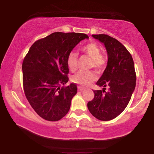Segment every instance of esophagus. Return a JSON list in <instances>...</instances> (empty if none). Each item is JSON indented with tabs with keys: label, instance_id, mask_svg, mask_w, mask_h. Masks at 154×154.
Listing matches in <instances>:
<instances>
[{
	"label": "esophagus",
	"instance_id": "34e87169",
	"mask_svg": "<svg viewBox=\"0 0 154 154\" xmlns=\"http://www.w3.org/2000/svg\"><path fill=\"white\" fill-rule=\"evenodd\" d=\"M77 88H78V90H79V91H83V90L85 89V88H84V87H82V86H78Z\"/></svg>",
	"mask_w": 154,
	"mask_h": 154
}]
</instances>
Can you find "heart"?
<instances>
[{"mask_svg":"<svg viewBox=\"0 0 154 154\" xmlns=\"http://www.w3.org/2000/svg\"><path fill=\"white\" fill-rule=\"evenodd\" d=\"M80 51L91 58L90 67L102 70L106 67L107 58L101 54V49L96 43L90 42L80 47ZM67 64L70 71L74 72L77 68V54L71 51L67 58ZM97 79L94 71H79L72 77V81L82 86H88Z\"/></svg>","mask_w":154,"mask_h":154,"instance_id":"obj_1","label":"heart"}]
</instances>
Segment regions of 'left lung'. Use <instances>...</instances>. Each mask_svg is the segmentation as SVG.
<instances>
[{
	"instance_id": "8db88e82",
	"label": "left lung",
	"mask_w": 154,
	"mask_h": 154,
	"mask_svg": "<svg viewBox=\"0 0 154 154\" xmlns=\"http://www.w3.org/2000/svg\"><path fill=\"white\" fill-rule=\"evenodd\" d=\"M105 45L107 66L97 82L103 91L94 90V98L87 104L94 117L100 121L116 118L127 107L136 84V74L132 56L116 39L105 34L92 35ZM108 86V91H105Z\"/></svg>"
}]
</instances>
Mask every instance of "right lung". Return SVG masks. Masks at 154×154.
<instances>
[{"instance_id":"1","label":"right lung","mask_w":154,"mask_h":154,"mask_svg":"<svg viewBox=\"0 0 154 154\" xmlns=\"http://www.w3.org/2000/svg\"><path fill=\"white\" fill-rule=\"evenodd\" d=\"M86 38L88 36L84 33L55 32L35 41L23 58V91L35 112L44 119L58 121L70 109L77 86H60L68 82V54Z\"/></svg>"}]
</instances>
